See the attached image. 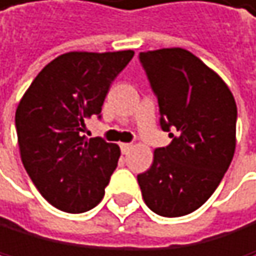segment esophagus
I'll list each match as a JSON object with an SVG mask.
<instances>
[{
  "label": "esophagus",
  "mask_w": 256,
  "mask_h": 256,
  "mask_svg": "<svg viewBox=\"0 0 256 256\" xmlns=\"http://www.w3.org/2000/svg\"><path fill=\"white\" fill-rule=\"evenodd\" d=\"M134 145L132 143H121V151H122V154H129L130 151H132Z\"/></svg>",
  "instance_id": "34e87169"
}]
</instances>
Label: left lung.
<instances>
[{"mask_svg":"<svg viewBox=\"0 0 256 256\" xmlns=\"http://www.w3.org/2000/svg\"><path fill=\"white\" fill-rule=\"evenodd\" d=\"M170 145L156 148L137 176L145 204L160 216H183L214 194L236 150L238 106L212 68L182 48L140 52ZM176 132V135L172 134Z\"/></svg>","mask_w":256,"mask_h":256,"instance_id":"1","label":"left lung"}]
</instances>
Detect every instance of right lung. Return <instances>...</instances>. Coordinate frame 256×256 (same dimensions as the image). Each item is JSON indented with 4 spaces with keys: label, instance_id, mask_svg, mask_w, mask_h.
I'll list each match as a JSON object with an SVG mask.
<instances>
[{
    "label": "right lung",
    "instance_id": "right-lung-1",
    "mask_svg": "<svg viewBox=\"0 0 256 256\" xmlns=\"http://www.w3.org/2000/svg\"><path fill=\"white\" fill-rule=\"evenodd\" d=\"M134 50L62 54L34 78L16 110L20 158L41 196L56 208L82 214L96 207L121 150L88 138L86 121L100 114L114 78Z\"/></svg>",
    "mask_w": 256,
    "mask_h": 256
}]
</instances>
